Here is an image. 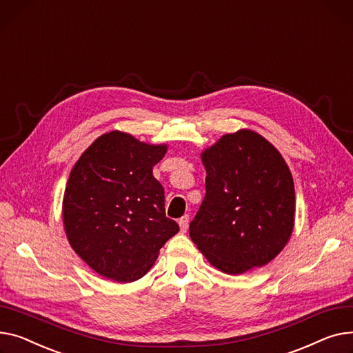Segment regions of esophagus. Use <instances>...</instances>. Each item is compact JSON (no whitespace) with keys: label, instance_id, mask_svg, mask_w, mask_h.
I'll list each match as a JSON object with an SVG mask.
<instances>
[{"label":"esophagus","instance_id":"1","mask_svg":"<svg viewBox=\"0 0 353 353\" xmlns=\"http://www.w3.org/2000/svg\"><path fill=\"white\" fill-rule=\"evenodd\" d=\"M188 222H190V215H183L182 218H179L178 223H179V228H181L182 232L188 230Z\"/></svg>","mask_w":353,"mask_h":353}]
</instances>
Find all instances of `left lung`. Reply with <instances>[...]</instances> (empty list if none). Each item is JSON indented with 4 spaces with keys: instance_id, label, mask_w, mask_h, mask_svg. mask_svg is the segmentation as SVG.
Returning <instances> with one entry per match:
<instances>
[{
    "instance_id": "left-lung-1",
    "label": "left lung",
    "mask_w": 353,
    "mask_h": 353,
    "mask_svg": "<svg viewBox=\"0 0 353 353\" xmlns=\"http://www.w3.org/2000/svg\"><path fill=\"white\" fill-rule=\"evenodd\" d=\"M205 198L190 236L215 268L239 275L271 262L294 230V179L259 134L223 135L202 154Z\"/></svg>"
}]
</instances>
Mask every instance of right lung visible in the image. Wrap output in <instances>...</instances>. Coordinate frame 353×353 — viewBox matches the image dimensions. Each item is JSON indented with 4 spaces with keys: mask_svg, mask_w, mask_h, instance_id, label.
I'll return each instance as SVG.
<instances>
[{
    "mask_svg": "<svg viewBox=\"0 0 353 353\" xmlns=\"http://www.w3.org/2000/svg\"><path fill=\"white\" fill-rule=\"evenodd\" d=\"M165 152V145L112 131L74 165L62 205L65 232L72 250L103 278H142L179 231L165 215V192L152 175Z\"/></svg>",
    "mask_w": 353,
    "mask_h": 353,
    "instance_id": "right-lung-1",
    "label": "right lung"
}]
</instances>
